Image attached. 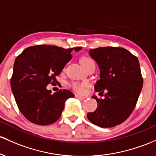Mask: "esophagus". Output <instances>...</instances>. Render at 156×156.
Masks as SVG:
<instances>
[{"mask_svg": "<svg viewBox=\"0 0 156 156\" xmlns=\"http://www.w3.org/2000/svg\"><path fill=\"white\" fill-rule=\"evenodd\" d=\"M75 97L78 98V99H80V100H81V101H84L87 99V97L83 96V95H75Z\"/></svg>", "mask_w": 156, "mask_h": 156, "instance_id": "obj_1", "label": "esophagus"}]
</instances>
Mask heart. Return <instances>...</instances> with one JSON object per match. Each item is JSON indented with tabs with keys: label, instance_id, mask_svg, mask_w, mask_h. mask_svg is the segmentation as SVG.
<instances>
[{
	"label": "heart",
	"instance_id": "obj_1",
	"mask_svg": "<svg viewBox=\"0 0 156 156\" xmlns=\"http://www.w3.org/2000/svg\"><path fill=\"white\" fill-rule=\"evenodd\" d=\"M81 64L83 65V67L85 69L88 68L89 66H92V65H95V63L93 61V59H92L91 58L88 57V56H84L83 57L81 60ZM87 86V83H78V82H73L71 84V87L75 90V91L78 92H82L84 90L85 87Z\"/></svg>",
	"mask_w": 156,
	"mask_h": 156
}]
</instances>
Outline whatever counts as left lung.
<instances>
[{"mask_svg":"<svg viewBox=\"0 0 156 156\" xmlns=\"http://www.w3.org/2000/svg\"><path fill=\"white\" fill-rule=\"evenodd\" d=\"M89 54L100 69L95 91L106 93L104 98L92 97L98 107L87 118L100 127H113L124 122L136 105L143 87L139 61L121 47H99L90 49Z\"/></svg>","mask_w":156,"mask_h":156,"instance_id":"8db88e82","label":"left lung"}]
</instances>
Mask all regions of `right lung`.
Instances as JSON below:
<instances>
[{
	"label": "right lung",
	"instance_id": "1",
	"mask_svg": "<svg viewBox=\"0 0 156 156\" xmlns=\"http://www.w3.org/2000/svg\"><path fill=\"white\" fill-rule=\"evenodd\" d=\"M81 49L37 45L27 48L16 58L10 83L17 105L27 120L49 125L61 117L65 102L74 94L66 90L51 94L47 86L56 81L55 76L73 58L71 52Z\"/></svg>",
	"mask_w": 156,
	"mask_h": 156
}]
</instances>
